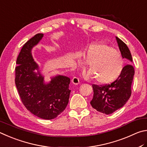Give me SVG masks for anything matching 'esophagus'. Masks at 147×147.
<instances>
[{
	"mask_svg": "<svg viewBox=\"0 0 147 147\" xmlns=\"http://www.w3.org/2000/svg\"><path fill=\"white\" fill-rule=\"evenodd\" d=\"M79 79L77 77H74V78L72 79V83L74 84H78L79 83Z\"/></svg>",
	"mask_w": 147,
	"mask_h": 147,
	"instance_id": "34e87169",
	"label": "esophagus"
}]
</instances>
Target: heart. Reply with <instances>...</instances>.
Segmentation results:
<instances>
[{"label":"heart","mask_w":147,"mask_h":147,"mask_svg":"<svg viewBox=\"0 0 147 147\" xmlns=\"http://www.w3.org/2000/svg\"><path fill=\"white\" fill-rule=\"evenodd\" d=\"M83 60L88 64L90 70L86 74L87 78H96L97 83L107 84L115 81L121 75L125 60L116 49L105 43H94L83 53ZM80 65L83 63L78 61Z\"/></svg>","instance_id":"heart-1"}]
</instances>
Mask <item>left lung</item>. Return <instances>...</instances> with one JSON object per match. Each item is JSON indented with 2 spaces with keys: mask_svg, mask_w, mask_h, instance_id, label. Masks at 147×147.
<instances>
[{
  "mask_svg": "<svg viewBox=\"0 0 147 147\" xmlns=\"http://www.w3.org/2000/svg\"><path fill=\"white\" fill-rule=\"evenodd\" d=\"M115 38L123 57L127 59L129 64L125 66L121 75L113 83L105 85L92 84L94 96L90 101L92 107L97 111L107 115L122 108L129 99L134 75V68L130 64L132 57L129 49L120 38Z\"/></svg>",
  "mask_w": 147,
  "mask_h": 147,
  "instance_id": "1",
  "label": "left lung"
}]
</instances>
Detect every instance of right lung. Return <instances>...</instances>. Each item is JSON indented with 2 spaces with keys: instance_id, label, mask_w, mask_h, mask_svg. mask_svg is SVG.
<instances>
[{
  "instance_id": "add662e5",
  "label": "right lung",
  "mask_w": 147,
  "mask_h": 147,
  "mask_svg": "<svg viewBox=\"0 0 147 147\" xmlns=\"http://www.w3.org/2000/svg\"><path fill=\"white\" fill-rule=\"evenodd\" d=\"M43 35L42 33L36 34L22 46L17 59L15 82L22 103L28 110L42 119H53L65 110L68 103L70 79L57 76L51 78L49 83H45L32 55V49Z\"/></svg>"
}]
</instances>
